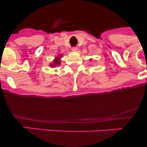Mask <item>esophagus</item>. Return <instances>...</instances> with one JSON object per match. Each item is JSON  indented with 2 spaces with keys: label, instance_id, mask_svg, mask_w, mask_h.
Wrapping results in <instances>:
<instances>
[{
  "label": "esophagus",
  "instance_id": "34e87169",
  "mask_svg": "<svg viewBox=\"0 0 147 147\" xmlns=\"http://www.w3.org/2000/svg\"><path fill=\"white\" fill-rule=\"evenodd\" d=\"M72 51H74V52L78 51V47H72Z\"/></svg>",
  "mask_w": 147,
  "mask_h": 147
}]
</instances>
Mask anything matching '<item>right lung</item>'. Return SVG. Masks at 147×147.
<instances>
[{
    "mask_svg": "<svg viewBox=\"0 0 147 147\" xmlns=\"http://www.w3.org/2000/svg\"><path fill=\"white\" fill-rule=\"evenodd\" d=\"M62 57H63V55H59L58 57H56V58L54 60H53V63H52V64L50 65V66H51L52 67H55L56 65H60V58H61Z\"/></svg>",
    "mask_w": 147,
    "mask_h": 147,
    "instance_id": "obj_1",
    "label": "right lung"
}]
</instances>
